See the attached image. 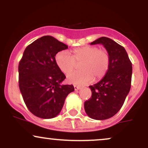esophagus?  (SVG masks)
Returning a JSON list of instances; mask_svg holds the SVG:
<instances>
[{
  "label": "esophagus",
  "instance_id": "34e87169",
  "mask_svg": "<svg viewBox=\"0 0 148 148\" xmlns=\"http://www.w3.org/2000/svg\"><path fill=\"white\" fill-rule=\"evenodd\" d=\"M74 90H79L81 89V87H79V86H74Z\"/></svg>",
  "mask_w": 148,
  "mask_h": 148
}]
</instances>
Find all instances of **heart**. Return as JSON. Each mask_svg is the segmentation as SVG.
Listing matches in <instances>:
<instances>
[{
  "label": "heart",
  "mask_w": 148,
  "mask_h": 148,
  "mask_svg": "<svg viewBox=\"0 0 148 148\" xmlns=\"http://www.w3.org/2000/svg\"><path fill=\"white\" fill-rule=\"evenodd\" d=\"M56 62L64 74L75 68L79 63L81 71L69 73L67 76L69 83L83 86L90 83L93 79L99 80L108 72L110 67V56L104 49L94 46H85L72 50V56L66 51H61L56 56Z\"/></svg>",
  "instance_id": "heart-1"
}]
</instances>
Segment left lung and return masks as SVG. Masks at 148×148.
Listing matches in <instances>:
<instances>
[{"label": "left lung", "mask_w": 148, "mask_h": 148, "mask_svg": "<svg viewBox=\"0 0 148 148\" xmlns=\"http://www.w3.org/2000/svg\"><path fill=\"white\" fill-rule=\"evenodd\" d=\"M101 44L110 56V67L101 81L90 86L92 96L85 101L84 108L90 118L106 120L123 106L131 88L132 64L123 47L111 39L101 37L90 45Z\"/></svg>", "instance_id": "8db88e82"}]
</instances>
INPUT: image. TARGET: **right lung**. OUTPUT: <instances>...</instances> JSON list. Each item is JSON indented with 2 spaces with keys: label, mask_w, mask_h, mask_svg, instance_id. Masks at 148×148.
<instances>
[{
  "label": "right lung",
  "mask_w": 148,
  "mask_h": 148,
  "mask_svg": "<svg viewBox=\"0 0 148 148\" xmlns=\"http://www.w3.org/2000/svg\"><path fill=\"white\" fill-rule=\"evenodd\" d=\"M67 45L47 35L25 49L18 64V86L23 101L35 116L55 118L64 100L74 90L73 85H61L66 76L58 67L56 55Z\"/></svg>",
  "instance_id": "right-lung-1"
}]
</instances>
